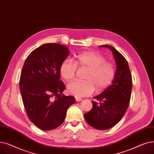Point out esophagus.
Returning <instances> with one entry per match:
<instances>
[{"instance_id": "obj_1", "label": "esophagus", "mask_w": 154, "mask_h": 154, "mask_svg": "<svg viewBox=\"0 0 154 154\" xmlns=\"http://www.w3.org/2000/svg\"><path fill=\"white\" fill-rule=\"evenodd\" d=\"M75 99H76V101H80L82 100V98H78V97H76Z\"/></svg>"}]
</instances>
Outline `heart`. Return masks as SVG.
<instances>
[{"label":"heart","instance_id":"heart-1","mask_svg":"<svg viewBox=\"0 0 154 154\" xmlns=\"http://www.w3.org/2000/svg\"><path fill=\"white\" fill-rule=\"evenodd\" d=\"M87 69L83 79L85 81H76L68 85L69 94L81 98L90 96L95 88L98 92L103 91L110 86L116 77L115 65L107 61L106 57L95 51H84L75 55L74 60H64L60 66L59 72L61 78L71 82L75 78L77 71Z\"/></svg>","mask_w":154,"mask_h":154}]
</instances>
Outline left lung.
Segmentation results:
<instances>
[{
	"label": "left lung",
	"instance_id": "1",
	"mask_svg": "<svg viewBox=\"0 0 154 154\" xmlns=\"http://www.w3.org/2000/svg\"><path fill=\"white\" fill-rule=\"evenodd\" d=\"M112 51L116 64L114 81L103 93L94 97L91 110L85 113L86 122L93 128L107 130L116 125L125 115L129 105L132 79L127 60L113 47L102 45Z\"/></svg>",
	"mask_w": 154,
	"mask_h": 154
}]
</instances>
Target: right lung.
Here are the masks:
<instances>
[{
    "instance_id": "obj_1",
    "label": "right lung",
    "mask_w": 154,
    "mask_h": 154,
    "mask_svg": "<svg viewBox=\"0 0 154 154\" xmlns=\"http://www.w3.org/2000/svg\"><path fill=\"white\" fill-rule=\"evenodd\" d=\"M69 54L68 48L60 44H45L29 54L22 69L19 87L26 112L41 130L61 125L76 101L75 97L62 94L66 86L60 80V66Z\"/></svg>"
}]
</instances>
